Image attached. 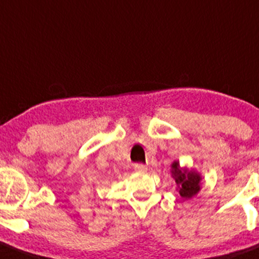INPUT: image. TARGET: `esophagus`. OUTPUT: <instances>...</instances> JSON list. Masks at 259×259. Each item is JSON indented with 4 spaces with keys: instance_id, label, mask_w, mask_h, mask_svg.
Instances as JSON below:
<instances>
[{
    "instance_id": "obj_1",
    "label": "esophagus",
    "mask_w": 259,
    "mask_h": 259,
    "mask_svg": "<svg viewBox=\"0 0 259 259\" xmlns=\"http://www.w3.org/2000/svg\"><path fill=\"white\" fill-rule=\"evenodd\" d=\"M134 168H135V171H138V172H145L147 169V167L145 166L144 163H135Z\"/></svg>"
}]
</instances>
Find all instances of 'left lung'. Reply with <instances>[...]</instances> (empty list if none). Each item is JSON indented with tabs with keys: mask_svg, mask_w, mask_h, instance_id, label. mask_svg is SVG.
I'll return each mask as SVG.
<instances>
[{
	"mask_svg": "<svg viewBox=\"0 0 259 259\" xmlns=\"http://www.w3.org/2000/svg\"><path fill=\"white\" fill-rule=\"evenodd\" d=\"M172 175L176 183L180 184V194L182 198H192L200 190V176L193 171H181L178 162H173Z\"/></svg>",
	"mask_w": 259,
	"mask_h": 259,
	"instance_id": "8db88e82",
	"label": "left lung"
}]
</instances>
